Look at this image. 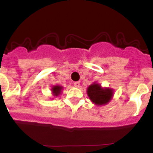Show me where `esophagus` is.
Instances as JSON below:
<instances>
[{
  "mask_svg": "<svg viewBox=\"0 0 153 153\" xmlns=\"http://www.w3.org/2000/svg\"><path fill=\"white\" fill-rule=\"evenodd\" d=\"M79 85H80L79 82H75V83H74V86H75V87H79Z\"/></svg>",
  "mask_w": 153,
  "mask_h": 153,
  "instance_id": "obj_1",
  "label": "esophagus"
}]
</instances>
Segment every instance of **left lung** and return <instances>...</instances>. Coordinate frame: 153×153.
<instances>
[{"label": "left lung", "mask_w": 153, "mask_h": 153, "mask_svg": "<svg viewBox=\"0 0 153 153\" xmlns=\"http://www.w3.org/2000/svg\"><path fill=\"white\" fill-rule=\"evenodd\" d=\"M89 99L97 106H104L109 103L113 97L114 90L109 87H102L98 83H93L86 90Z\"/></svg>", "instance_id": "left-lung-1"}]
</instances>
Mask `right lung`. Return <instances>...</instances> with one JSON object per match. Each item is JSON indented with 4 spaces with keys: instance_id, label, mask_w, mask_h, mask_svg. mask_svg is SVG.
I'll use <instances>...</instances> for the list:
<instances>
[{
    "instance_id": "obj_1",
    "label": "right lung",
    "mask_w": 153,
    "mask_h": 153,
    "mask_svg": "<svg viewBox=\"0 0 153 153\" xmlns=\"http://www.w3.org/2000/svg\"><path fill=\"white\" fill-rule=\"evenodd\" d=\"M63 89V86H60V85H55V86H53L52 88H51V92H52L53 96L55 97H59V95H60V93H62Z\"/></svg>"
}]
</instances>
